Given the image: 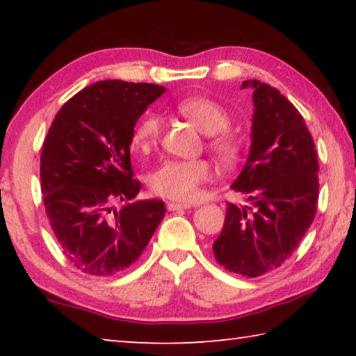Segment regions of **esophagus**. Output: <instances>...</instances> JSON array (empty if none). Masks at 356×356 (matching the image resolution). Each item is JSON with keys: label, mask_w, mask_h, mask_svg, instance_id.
Instances as JSON below:
<instances>
[{"label": "esophagus", "mask_w": 356, "mask_h": 356, "mask_svg": "<svg viewBox=\"0 0 356 356\" xmlns=\"http://www.w3.org/2000/svg\"><path fill=\"white\" fill-rule=\"evenodd\" d=\"M168 210H171V212H177V210H185V209H190L188 204H177V202H168Z\"/></svg>", "instance_id": "34e87169"}]
</instances>
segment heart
Masks as SVG:
<instances>
[{"instance_id":"b5f03b06","label":"heart","mask_w":356,"mask_h":356,"mask_svg":"<svg viewBox=\"0 0 356 356\" xmlns=\"http://www.w3.org/2000/svg\"><path fill=\"white\" fill-rule=\"evenodd\" d=\"M179 113L191 120L202 134L210 135L209 146L225 163H234L240 154V141L231 131V116L218 102L207 97H190L177 105ZM161 131L160 119L149 114L136 125L134 146L149 152ZM212 177V166L206 160H166L149 176L150 191L166 200L190 202L196 200L200 186Z\"/></svg>"}]
</instances>
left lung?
<instances>
[{
    "mask_svg": "<svg viewBox=\"0 0 356 356\" xmlns=\"http://www.w3.org/2000/svg\"><path fill=\"white\" fill-rule=\"evenodd\" d=\"M242 88L254 91L251 149L232 188L251 206L227 204L213 254L229 272L256 278L281 267L314 220L318 161L303 116L278 89L259 80Z\"/></svg>",
    "mask_w": 356,
    "mask_h": 356,
    "instance_id": "left-lung-1",
    "label": "left lung"
}]
</instances>
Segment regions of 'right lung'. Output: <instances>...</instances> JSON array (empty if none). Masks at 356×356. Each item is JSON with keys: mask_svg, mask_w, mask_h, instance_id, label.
I'll return each mask as SVG.
<instances>
[{"mask_svg": "<svg viewBox=\"0 0 356 356\" xmlns=\"http://www.w3.org/2000/svg\"><path fill=\"white\" fill-rule=\"evenodd\" d=\"M165 92L152 83L105 80L65 102L40 155V190L64 256L92 276L129 268L165 216L159 200L113 206L140 193L130 144L146 108Z\"/></svg>", "mask_w": 356, "mask_h": 356, "instance_id": "add662e5", "label": "right lung"}]
</instances>
